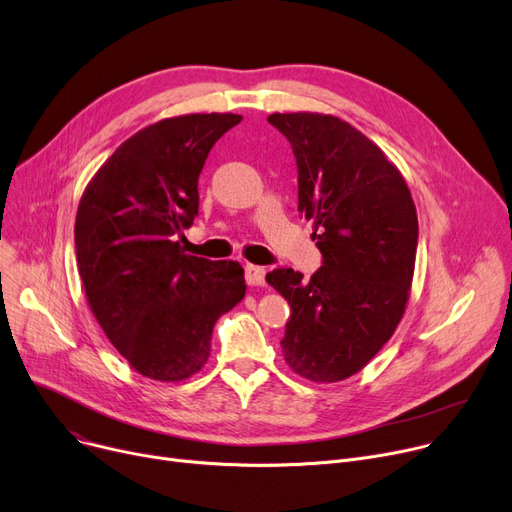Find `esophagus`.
<instances>
[{
    "mask_svg": "<svg viewBox=\"0 0 512 512\" xmlns=\"http://www.w3.org/2000/svg\"><path fill=\"white\" fill-rule=\"evenodd\" d=\"M245 280L251 286H263L265 284V269L253 263L245 265Z\"/></svg>",
    "mask_w": 512,
    "mask_h": 512,
    "instance_id": "34e87169",
    "label": "esophagus"
}]
</instances>
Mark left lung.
Masks as SVG:
<instances>
[{
    "label": "left lung",
    "mask_w": 512,
    "mask_h": 512,
    "mask_svg": "<svg viewBox=\"0 0 512 512\" xmlns=\"http://www.w3.org/2000/svg\"><path fill=\"white\" fill-rule=\"evenodd\" d=\"M298 166V212L315 220L323 265L311 280L292 267L265 276L290 304L282 350L315 383L362 370L399 325L418 249L410 189L377 144L319 113H274Z\"/></svg>",
    "instance_id": "obj_1"
}]
</instances>
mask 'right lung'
<instances>
[{
	"label": "right lung",
	"mask_w": 512,
	"mask_h": 512,
	"mask_svg": "<svg viewBox=\"0 0 512 512\" xmlns=\"http://www.w3.org/2000/svg\"><path fill=\"white\" fill-rule=\"evenodd\" d=\"M241 115L162 119L98 168L76 216L88 304L119 354L144 377L183 381L208 362L220 315L245 298L238 261L185 255L212 146Z\"/></svg>",
	"instance_id": "right-lung-1"
}]
</instances>
